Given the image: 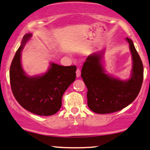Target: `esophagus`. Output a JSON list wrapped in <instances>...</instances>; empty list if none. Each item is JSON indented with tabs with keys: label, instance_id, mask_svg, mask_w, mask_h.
Wrapping results in <instances>:
<instances>
[{
	"label": "esophagus",
	"instance_id": "esophagus-1",
	"mask_svg": "<svg viewBox=\"0 0 150 150\" xmlns=\"http://www.w3.org/2000/svg\"><path fill=\"white\" fill-rule=\"evenodd\" d=\"M76 77L77 78H79L80 76H81V70H80L79 69H76Z\"/></svg>",
	"mask_w": 150,
	"mask_h": 150
}]
</instances>
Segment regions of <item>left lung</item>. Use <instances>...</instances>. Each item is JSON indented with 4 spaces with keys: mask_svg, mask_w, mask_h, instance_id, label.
I'll return each instance as SVG.
<instances>
[{
    "mask_svg": "<svg viewBox=\"0 0 150 150\" xmlns=\"http://www.w3.org/2000/svg\"><path fill=\"white\" fill-rule=\"evenodd\" d=\"M132 54V69L127 81L106 74L101 60L102 53H93L86 59L81 77L87 88V104L98 114L111 113L132 103L140 91L143 80V65L132 41L126 38Z\"/></svg>",
    "mask_w": 150,
    "mask_h": 150,
    "instance_id": "8db88e82",
    "label": "left lung"
}]
</instances>
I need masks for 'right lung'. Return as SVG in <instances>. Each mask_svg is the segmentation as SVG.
<instances>
[{
	"label": "right lung",
	"mask_w": 150,
	"mask_h": 150,
	"mask_svg": "<svg viewBox=\"0 0 150 150\" xmlns=\"http://www.w3.org/2000/svg\"><path fill=\"white\" fill-rule=\"evenodd\" d=\"M31 37V33L24 35L11 62L9 78L12 93L18 103L32 113L52 115L61 108L63 93L75 81L76 67L50 63L44 74L26 75L22 67L21 52Z\"/></svg>",
	"instance_id": "right-lung-1"
}]
</instances>
